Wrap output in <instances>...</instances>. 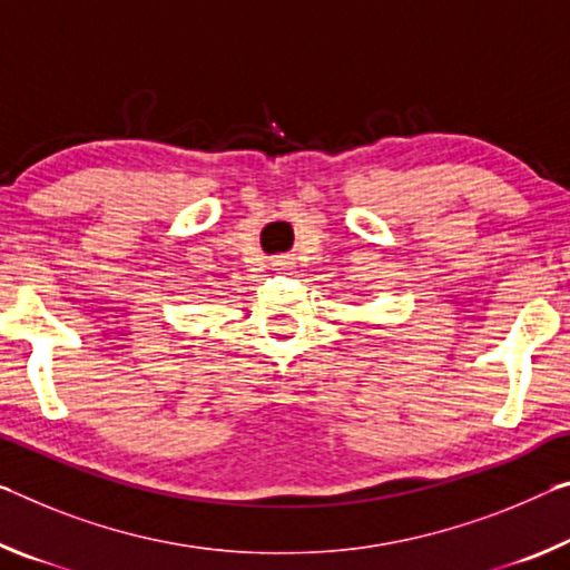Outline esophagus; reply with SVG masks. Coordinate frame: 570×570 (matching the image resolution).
<instances>
[{"label":"esophagus","instance_id":"34e87169","mask_svg":"<svg viewBox=\"0 0 570 570\" xmlns=\"http://www.w3.org/2000/svg\"><path fill=\"white\" fill-rule=\"evenodd\" d=\"M282 266H284V264H282Z\"/></svg>","mask_w":570,"mask_h":570}]
</instances>
